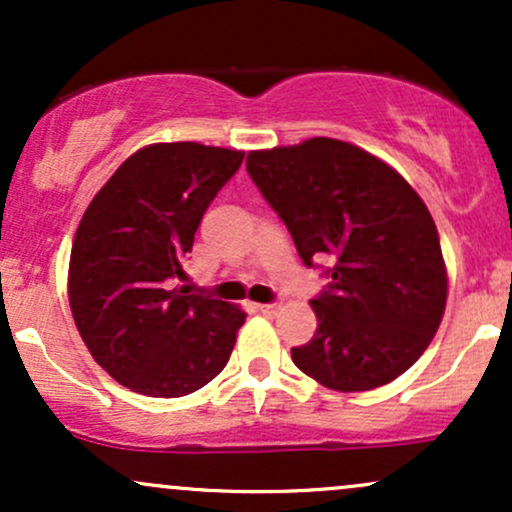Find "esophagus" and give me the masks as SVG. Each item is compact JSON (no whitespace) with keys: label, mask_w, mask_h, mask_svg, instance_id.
<instances>
[{"label":"esophagus","mask_w":512,"mask_h":512,"mask_svg":"<svg viewBox=\"0 0 512 512\" xmlns=\"http://www.w3.org/2000/svg\"><path fill=\"white\" fill-rule=\"evenodd\" d=\"M257 310H260L262 315L274 317V315L279 313V310H281V303H264V305H257Z\"/></svg>","instance_id":"esophagus-1"}]
</instances>
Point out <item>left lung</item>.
Wrapping results in <instances>:
<instances>
[{
  "label": "left lung",
  "instance_id": "1",
  "mask_svg": "<svg viewBox=\"0 0 512 512\" xmlns=\"http://www.w3.org/2000/svg\"><path fill=\"white\" fill-rule=\"evenodd\" d=\"M248 173L301 260L332 264V284L310 301L317 330L293 363L337 392L392 383L428 349L448 303L424 199L383 158L330 137L250 151Z\"/></svg>",
  "mask_w": 512,
  "mask_h": 512
}]
</instances>
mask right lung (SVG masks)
Masks as SVG:
<instances>
[{
	"mask_svg": "<svg viewBox=\"0 0 512 512\" xmlns=\"http://www.w3.org/2000/svg\"><path fill=\"white\" fill-rule=\"evenodd\" d=\"M245 151L199 142L134 151L91 199L72 243L76 330L110 378L146 397H182L221 373L240 305L187 291L185 260L204 211Z\"/></svg>",
	"mask_w": 512,
	"mask_h": 512,
	"instance_id": "right-lung-1",
	"label": "right lung"
}]
</instances>
